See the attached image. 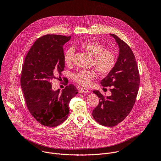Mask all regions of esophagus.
<instances>
[{
	"label": "esophagus",
	"instance_id": "34e87169",
	"mask_svg": "<svg viewBox=\"0 0 161 161\" xmlns=\"http://www.w3.org/2000/svg\"><path fill=\"white\" fill-rule=\"evenodd\" d=\"M80 93H88V92H90V91L87 88H81L80 89Z\"/></svg>",
	"mask_w": 161,
	"mask_h": 161
}]
</instances>
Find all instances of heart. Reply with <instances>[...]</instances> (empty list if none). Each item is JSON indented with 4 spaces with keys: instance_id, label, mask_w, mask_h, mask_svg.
Wrapping results in <instances>:
<instances>
[{
    "instance_id": "obj_1",
    "label": "heart",
    "mask_w": 161,
    "mask_h": 161,
    "mask_svg": "<svg viewBox=\"0 0 161 161\" xmlns=\"http://www.w3.org/2000/svg\"><path fill=\"white\" fill-rule=\"evenodd\" d=\"M80 47L88 54L92 56V64L96 70L101 75H107L111 71L116 64V58L113 52L105 49L104 45L100 42L90 39L82 42ZM75 49L73 47L67 48L64 55V60L67 65H71L73 62ZM96 76L93 69H79L73 74V79L82 86H88L92 80Z\"/></svg>"
}]
</instances>
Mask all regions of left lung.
<instances>
[{
    "label": "left lung",
    "instance_id": "1",
    "mask_svg": "<svg viewBox=\"0 0 161 161\" xmlns=\"http://www.w3.org/2000/svg\"><path fill=\"white\" fill-rule=\"evenodd\" d=\"M110 35L119 45V55L114 67L101 84L111 87V95L106 97L99 90L93 91L100 99L92 116L99 124L107 127L116 125L127 117L136 102L140 81L138 67L130 48L116 35Z\"/></svg>",
    "mask_w": 161,
    "mask_h": 161
}]
</instances>
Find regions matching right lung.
Masks as SVG:
<instances>
[{"label": "right lung", "instance_id": "add662e5", "mask_svg": "<svg viewBox=\"0 0 161 161\" xmlns=\"http://www.w3.org/2000/svg\"><path fill=\"white\" fill-rule=\"evenodd\" d=\"M70 39L55 34L38 38L22 66L20 83L27 107L39 124L48 127L58 126L67 119L70 101L78 94L73 85L62 92L59 89L53 91L51 83L57 76L60 78L64 70L63 46ZM64 80L67 81L65 78Z\"/></svg>", "mask_w": 161, "mask_h": 161}]
</instances>
